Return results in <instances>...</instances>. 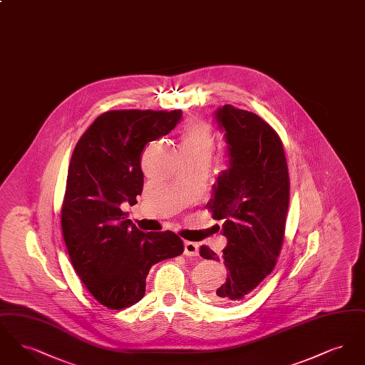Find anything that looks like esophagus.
<instances>
[{
  "label": "esophagus",
  "mask_w": 365,
  "mask_h": 365,
  "mask_svg": "<svg viewBox=\"0 0 365 365\" xmlns=\"http://www.w3.org/2000/svg\"><path fill=\"white\" fill-rule=\"evenodd\" d=\"M198 250H200L198 243L190 242V241H186V242H185V255H186V256L195 257V256H198Z\"/></svg>",
  "instance_id": "obj_1"
}]
</instances>
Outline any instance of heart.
Instances as JSON below:
<instances>
[{"label": "heart", "instance_id": "obj_1", "mask_svg": "<svg viewBox=\"0 0 365 365\" xmlns=\"http://www.w3.org/2000/svg\"><path fill=\"white\" fill-rule=\"evenodd\" d=\"M215 149V138L207 123L195 122L189 124L180 135L182 156H212Z\"/></svg>", "mask_w": 365, "mask_h": 365}]
</instances>
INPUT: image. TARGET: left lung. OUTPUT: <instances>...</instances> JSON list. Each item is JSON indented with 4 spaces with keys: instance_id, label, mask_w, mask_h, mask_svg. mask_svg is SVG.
I'll return each mask as SVG.
<instances>
[{
    "instance_id": "1",
    "label": "left lung",
    "mask_w": 365,
    "mask_h": 365,
    "mask_svg": "<svg viewBox=\"0 0 365 365\" xmlns=\"http://www.w3.org/2000/svg\"><path fill=\"white\" fill-rule=\"evenodd\" d=\"M215 118L225 131L228 167L219 175L207 207L213 219L223 220L228 274L212 299L231 305L245 299L277 265L284 240L290 179L283 143L260 116L225 105ZM200 255L219 260L208 246H201Z\"/></svg>"
}]
</instances>
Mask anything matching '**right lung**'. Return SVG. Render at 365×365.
Segmentation results:
<instances>
[{
  "mask_svg": "<svg viewBox=\"0 0 365 365\" xmlns=\"http://www.w3.org/2000/svg\"><path fill=\"white\" fill-rule=\"evenodd\" d=\"M180 118V110H109L73 149L61 207L63 237L78 277L109 309L137 304L150 268L183 253L175 232H143L122 209L135 205L142 192V150L170 134Z\"/></svg>",
  "mask_w": 365,
  "mask_h": 365,
  "instance_id": "obj_1",
  "label": "right lung"
}]
</instances>
